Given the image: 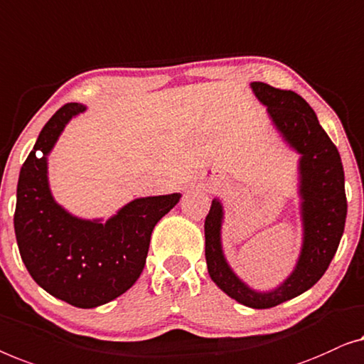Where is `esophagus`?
<instances>
[{
    "label": "esophagus",
    "mask_w": 364,
    "mask_h": 364,
    "mask_svg": "<svg viewBox=\"0 0 364 364\" xmlns=\"http://www.w3.org/2000/svg\"><path fill=\"white\" fill-rule=\"evenodd\" d=\"M223 184H224V176L218 171L209 173V175L204 176V181H203V186L206 191H214V189H219Z\"/></svg>",
    "instance_id": "obj_1"
}]
</instances>
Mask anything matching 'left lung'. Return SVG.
Masks as SVG:
<instances>
[{
  "label": "left lung",
  "mask_w": 364,
  "mask_h": 364,
  "mask_svg": "<svg viewBox=\"0 0 364 364\" xmlns=\"http://www.w3.org/2000/svg\"><path fill=\"white\" fill-rule=\"evenodd\" d=\"M254 94L267 105L270 119L300 153V196L304 245L296 267L270 291H255L240 282L224 259L221 247L223 206L214 199L204 221L206 264L213 282L250 309H272L311 289L335 257L346 221L345 171L335 143L321 129L315 112L299 94L252 82Z\"/></svg>",
  "instance_id": "1"
}]
</instances>
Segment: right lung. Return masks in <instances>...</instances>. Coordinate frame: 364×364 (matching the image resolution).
I'll return each instance as SVG.
<instances>
[{"mask_svg":"<svg viewBox=\"0 0 364 364\" xmlns=\"http://www.w3.org/2000/svg\"><path fill=\"white\" fill-rule=\"evenodd\" d=\"M80 104H65L41 130L18 181L14 232L19 254L36 284L55 299L94 309L125 294L140 277L153 228L181 194L140 198L105 224L70 216L54 201L46 156Z\"/></svg>","mask_w":364,"mask_h":364,"instance_id":"add662e5","label":"right lung"}]
</instances>
